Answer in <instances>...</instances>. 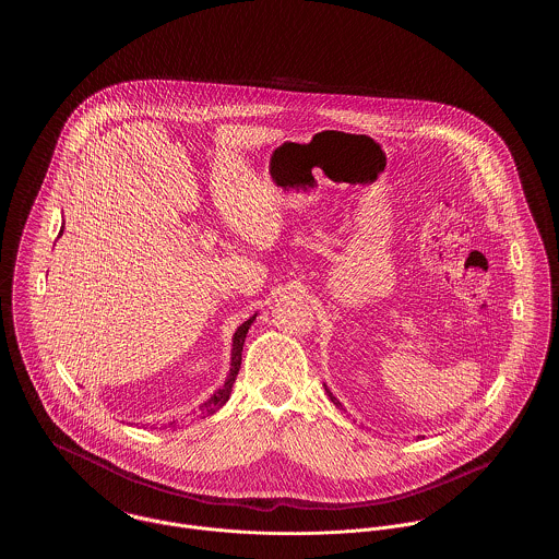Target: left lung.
Listing matches in <instances>:
<instances>
[{"mask_svg": "<svg viewBox=\"0 0 559 559\" xmlns=\"http://www.w3.org/2000/svg\"><path fill=\"white\" fill-rule=\"evenodd\" d=\"M326 394H329V396H331V400H333V404H335V406H342V404H340V400L335 399V396H333V394H331V392H329V390H326Z\"/></svg>", "mask_w": 559, "mask_h": 559, "instance_id": "8db88e82", "label": "left lung"}]
</instances>
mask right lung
I'll return each instance as SVG.
<instances>
[{
	"mask_svg": "<svg viewBox=\"0 0 559 559\" xmlns=\"http://www.w3.org/2000/svg\"><path fill=\"white\" fill-rule=\"evenodd\" d=\"M60 235H62V228H60ZM255 320V314L251 317L249 320H245L242 324H240L239 329H237V333H235V340H233V360H230V372H228V379H226V383L213 394L212 400H207L203 406H201V413L203 415H213L217 408H222L228 399H230V392H233V383H235V379H237V374H239L240 369V360H242V344H245V337H247V331H249V326H251V322ZM169 427H174V424H169Z\"/></svg>",
	"mask_w": 559,
	"mask_h": 559,
	"instance_id": "obj_1",
	"label": "right lung"
}]
</instances>
